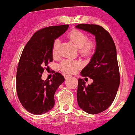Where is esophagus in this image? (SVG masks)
Wrapping results in <instances>:
<instances>
[{"instance_id": "esophagus-1", "label": "esophagus", "mask_w": 135, "mask_h": 135, "mask_svg": "<svg viewBox=\"0 0 135 135\" xmlns=\"http://www.w3.org/2000/svg\"><path fill=\"white\" fill-rule=\"evenodd\" d=\"M69 77V75H65V79H68Z\"/></svg>"}]
</instances>
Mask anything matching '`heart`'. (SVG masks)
<instances>
[{
	"mask_svg": "<svg viewBox=\"0 0 135 135\" xmlns=\"http://www.w3.org/2000/svg\"><path fill=\"white\" fill-rule=\"evenodd\" d=\"M68 37L79 49V52L82 56H89L94 52L96 49V42L94 40H87V35L79 30H72L68 34ZM60 40L55 39L52 45V53L54 58H56L60 54ZM82 67L79 61L64 60L60 64V68L66 73H73Z\"/></svg>",
	"mask_w": 135,
	"mask_h": 135,
	"instance_id": "heart-1",
	"label": "heart"
}]
</instances>
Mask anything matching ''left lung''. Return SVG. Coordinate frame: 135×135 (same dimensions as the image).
I'll return each mask as SVG.
<instances>
[{"instance_id":"obj_1","label":"left lung","mask_w":135,"mask_h":135,"mask_svg":"<svg viewBox=\"0 0 135 135\" xmlns=\"http://www.w3.org/2000/svg\"><path fill=\"white\" fill-rule=\"evenodd\" d=\"M76 28L95 36L97 46L90 62L81 72L83 77L93 80L85 85L78 79L77 103L85 112L97 114L106 110L115 98L120 83L116 47L110 33L102 26L94 24H79Z\"/></svg>"}]
</instances>
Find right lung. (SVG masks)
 Masks as SVG:
<instances>
[{"label": "right lung", "instance_id": "add662e5", "mask_svg": "<svg viewBox=\"0 0 135 135\" xmlns=\"http://www.w3.org/2000/svg\"><path fill=\"white\" fill-rule=\"evenodd\" d=\"M69 27V25L50 26L33 34L20 59L16 73V90L23 107L29 113L41 115L54 106V94L64 82L61 73L56 72L50 80L41 79L48 64L52 62L53 42Z\"/></svg>", "mask_w": 135, "mask_h": 135}]
</instances>
